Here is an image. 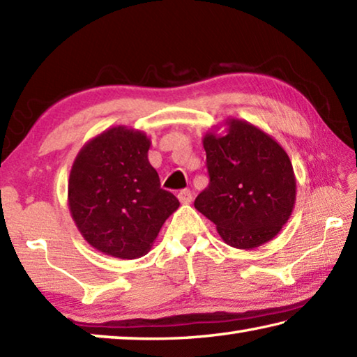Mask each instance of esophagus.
I'll list each match as a JSON object with an SVG mask.
<instances>
[{
  "mask_svg": "<svg viewBox=\"0 0 357 357\" xmlns=\"http://www.w3.org/2000/svg\"><path fill=\"white\" fill-rule=\"evenodd\" d=\"M178 200L183 203V204H189L190 202H192V193H190V190H187V189H184V190H181L179 193H178Z\"/></svg>",
  "mask_w": 357,
  "mask_h": 357,
  "instance_id": "34e87169",
  "label": "esophagus"
}]
</instances>
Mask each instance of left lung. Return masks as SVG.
<instances>
[{
	"mask_svg": "<svg viewBox=\"0 0 357 357\" xmlns=\"http://www.w3.org/2000/svg\"><path fill=\"white\" fill-rule=\"evenodd\" d=\"M209 185L193 206L223 243L250 250L273 241L291 217L296 176L287 151L245 119L227 118L203 135Z\"/></svg>",
	"mask_w": 357,
	"mask_h": 357,
	"instance_id": "left-lung-1",
	"label": "left lung"
}]
</instances>
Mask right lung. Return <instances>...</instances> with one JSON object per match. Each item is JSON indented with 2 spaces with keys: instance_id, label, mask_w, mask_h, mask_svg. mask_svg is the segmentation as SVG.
<instances>
[{
  "instance_id": "1",
  "label": "right lung",
  "mask_w": 357,
  "mask_h": 357,
  "mask_svg": "<svg viewBox=\"0 0 357 357\" xmlns=\"http://www.w3.org/2000/svg\"><path fill=\"white\" fill-rule=\"evenodd\" d=\"M151 138L113 126L83 144L70 168L68 204L83 239L104 255L135 259L151 250L179 208L149 164Z\"/></svg>"
}]
</instances>
